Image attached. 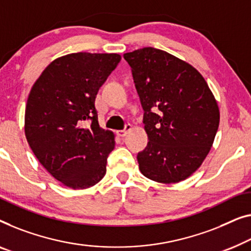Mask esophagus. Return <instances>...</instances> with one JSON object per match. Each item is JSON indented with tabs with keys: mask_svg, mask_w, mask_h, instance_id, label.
<instances>
[{
	"mask_svg": "<svg viewBox=\"0 0 251 251\" xmlns=\"http://www.w3.org/2000/svg\"><path fill=\"white\" fill-rule=\"evenodd\" d=\"M130 129H131V125H126L125 129H123V130H118V131H117V134H118L119 137H121V138H122V137H125L126 134V132H128Z\"/></svg>",
	"mask_w": 251,
	"mask_h": 251,
	"instance_id": "34e87169",
	"label": "esophagus"
}]
</instances>
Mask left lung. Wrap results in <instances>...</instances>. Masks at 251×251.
I'll list each match as a JSON object with an SVG mask.
<instances>
[{
  "label": "left lung",
  "mask_w": 251,
  "mask_h": 251,
  "mask_svg": "<svg viewBox=\"0 0 251 251\" xmlns=\"http://www.w3.org/2000/svg\"><path fill=\"white\" fill-rule=\"evenodd\" d=\"M144 110L148 144L139 170L156 182H180L204 162L219 129L220 111L202 75L165 50L126 53Z\"/></svg>",
  "instance_id": "8db88e82"
}]
</instances>
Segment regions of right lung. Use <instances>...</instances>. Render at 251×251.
Segmentation results:
<instances>
[{
    "label": "right lung",
    "instance_id": "add662e5",
    "mask_svg": "<svg viewBox=\"0 0 251 251\" xmlns=\"http://www.w3.org/2000/svg\"><path fill=\"white\" fill-rule=\"evenodd\" d=\"M120 60L119 54L86 52L59 57L28 96L25 133L29 146L47 172L69 188H89L106 173L114 134L100 126L95 100Z\"/></svg>",
    "mask_w": 251,
    "mask_h": 251
}]
</instances>
